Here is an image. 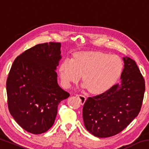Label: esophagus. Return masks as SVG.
<instances>
[{"instance_id":"esophagus-1","label":"esophagus","mask_w":149,"mask_h":149,"mask_svg":"<svg viewBox=\"0 0 149 149\" xmlns=\"http://www.w3.org/2000/svg\"><path fill=\"white\" fill-rule=\"evenodd\" d=\"M76 96L80 99V100H81V104H84V103L85 101V100H86V98H85V96L82 95H76Z\"/></svg>"}]
</instances>
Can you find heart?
<instances>
[{"label": "heart", "instance_id": "heart-1", "mask_svg": "<svg viewBox=\"0 0 149 149\" xmlns=\"http://www.w3.org/2000/svg\"><path fill=\"white\" fill-rule=\"evenodd\" d=\"M123 62L116 55L98 52H79L72 60L65 58L61 62L59 73L64 87H70L77 82L82 75L84 84L94 94L107 91L116 81L122 74Z\"/></svg>", "mask_w": 149, "mask_h": 149}]
</instances>
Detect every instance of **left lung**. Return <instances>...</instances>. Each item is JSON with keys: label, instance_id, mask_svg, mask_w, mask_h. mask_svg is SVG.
I'll return each instance as SVG.
<instances>
[{"label": "left lung", "instance_id": "obj_1", "mask_svg": "<svg viewBox=\"0 0 149 149\" xmlns=\"http://www.w3.org/2000/svg\"><path fill=\"white\" fill-rule=\"evenodd\" d=\"M120 82L107 91L89 97L83 107L88 132L95 137H109L122 132L140 112L145 91V80L134 60L123 58Z\"/></svg>", "mask_w": 149, "mask_h": 149}]
</instances>
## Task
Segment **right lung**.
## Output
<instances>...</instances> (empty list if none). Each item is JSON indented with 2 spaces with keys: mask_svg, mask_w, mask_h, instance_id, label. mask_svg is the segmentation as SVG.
I'll list each match as a JSON object with an SVG mask.
<instances>
[{
  "mask_svg": "<svg viewBox=\"0 0 149 149\" xmlns=\"http://www.w3.org/2000/svg\"><path fill=\"white\" fill-rule=\"evenodd\" d=\"M60 48V42L35 45L15 59L9 72L10 113L20 127L33 134L43 133L52 127L59 103L70 97L58 84Z\"/></svg>",
  "mask_w": 149,
  "mask_h": 149,
  "instance_id": "obj_1",
  "label": "right lung"
}]
</instances>
